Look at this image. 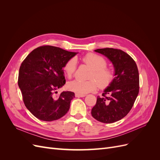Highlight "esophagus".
Masks as SVG:
<instances>
[{
	"label": "esophagus",
	"mask_w": 160,
	"mask_h": 160,
	"mask_svg": "<svg viewBox=\"0 0 160 160\" xmlns=\"http://www.w3.org/2000/svg\"><path fill=\"white\" fill-rule=\"evenodd\" d=\"M75 95L76 98H83V97L85 96V94H80V93H75Z\"/></svg>",
	"instance_id": "34e87169"
}]
</instances>
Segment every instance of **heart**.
<instances>
[{
	"instance_id": "heart-1",
	"label": "heart",
	"mask_w": 160,
	"mask_h": 160,
	"mask_svg": "<svg viewBox=\"0 0 160 160\" xmlns=\"http://www.w3.org/2000/svg\"><path fill=\"white\" fill-rule=\"evenodd\" d=\"M82 61L91 67L88 80L75 79L69 82L68 88L77 93L85 94L96 89L97 87L105 89L112 83L115 78V71L108 67V61L104 57L95 53H88L82 57ZM77 61L71 58L65 63L63 71L68 78H71L77 70Z\"/></svg>"
}]
</instances>
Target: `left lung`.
<instances>
[{
    "label": "left lung",
    "instance_id": "1",
    "mask_svg": "<svg viewBox=\"0 0 160 160\" xmlns=\"http://www.w3.org/2000/svg\"><path fill=\"white\" fill-rule=\"evenodd\" d=\"M95 51L112 62L115 77L102 96L98 97L91 115L100 122L113 123L128 114L137 98L139 90L138 69L132 57L122 50L104 48Z\"/></svg>",
    "mask_w": 160,
    "mask_h": 160
}]
</instances>
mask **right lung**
<instances>
[{
	"label": "right lung",
	"mask_w": 160,
	"mask_h": 160,
	"mask_svg": "<svg viewBox=\"0 0 160 160\" xmlns=\"http://www.w3.org/2000/svg\"><path fill=\"white\" fill-rule=\"evenodd\" d=\"M76 54L59 47L44 45L34 49L22 61L18 85L26 108L37 119L52 122L68 112L75 93H55L65 84L62 71L65 63Z\"/></svg>",
	"instance_id": "obj_1"
}]
</instances>
